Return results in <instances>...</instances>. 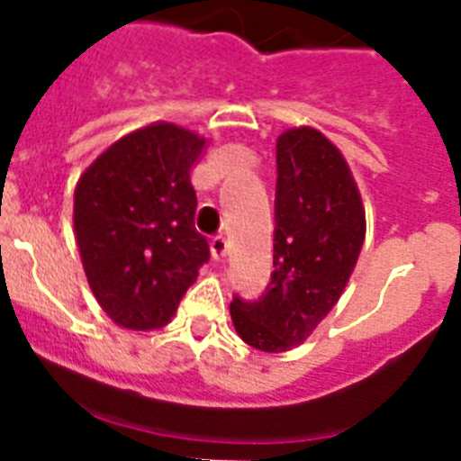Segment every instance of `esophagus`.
Segmentation results:
<instances>
[{"mask_svg": "<svg viewBox=\"0 0 461 461\" xmlns=\"http://www.w3.org/2000/svg\"><path fill=\"white\" fill-rule=\"evenodd\" d=\"M210 249H212V258H214V260H223L228 256V240L221 238V235H217V238H212Z\"/></svg>", "mask_w": 461, "mask_h": 461, "instance_id": "34e87169", "label": "esophagus"}]
</instances>
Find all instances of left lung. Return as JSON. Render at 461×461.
Here are the masks:
<instances>
[{"label":"left lung","instance_id":"1","mask_svg":"<svg viewBox=\"0 0 461 461\" xmlns=\"http://www.w3.org/2000/svg\"><path fill=\"white\" fill-rule=\"evenodd\" d=\"M275 272L266 293L230 303L244 344L286 353L312 337L356 270L367 219L344 154L313 126L276 138Z\"/></svg>","mask_w":461,"mask_h":461}]
</instances>
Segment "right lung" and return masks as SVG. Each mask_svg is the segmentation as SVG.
Listing matches in <instances>:
<instances>
[{
  "label": "right lung",
  "instance_id": "add662e5",
  "mask_svg": "<svg viewBox=\"0 0 461 461\" xmlns=\"http://www.w3.org/2000/svg\"><path fill=\"white\" fill-rule=\"evenodd\" d=\"M205 138L170 122L126 133L73 194V230L96 303L126 330L164 328L210 260L189 173Z\"/></svg>",
  "mask_w": 461,
  "mask_h": 461
}]
</instances>
